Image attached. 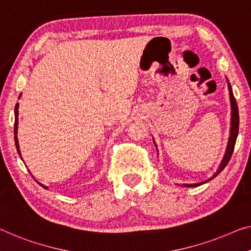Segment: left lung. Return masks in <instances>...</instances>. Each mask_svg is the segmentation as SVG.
Returning a JSON list of instances; mask_svg holds the SVG:
<instances>
[{"mask_svg": "<svg viewBox=\"0 0 251 251\" xmlns=\"http://www.w3.org/2000/svg\"><path fill=\"white\" fill-rule=\"evenodd\" d=\"M227 88H229V92H230V102H231V127H230V136H229V141H227V145H226V153H224V156L222 159L221 163H220L219 169L216 173L212 176L211 178L207 179L203 182H197V184H184L182 186L185 187H197L205 184L209 180H212L213 178H215L221 171L226 168V166L229 163L231 155H232L233 150H234V144L235 141H237V136H238V132H239V111H238V104L237 101H235L233 92H232V88H231V84L229 83V80H227ZM155 144V143H154ZM156 147V145H155Z\"/></svg>", "mask_w": 251, "mask_h": 251, "instance_id": "1", "label": "left lung"}]
</instances>
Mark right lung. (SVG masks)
<instances>
[{"label":"right lung","instance_id":"add662e5","mask_svg":"<svg viewBox=\"0 0 251 251\" xmlns=\"http://www.w3.org/2000/svg\"><path fill=\"white\" fill-rule=\"evenodd\" d=\"M21 96V95H20ZM20 96H19V98H20ZM18 109H19V103H17L16 104V108H14V116H16V121H14V134H16V135H14V142H16V147H17V151H18V153H19V155L21 156V153H20V148H19V142H18V136H17V133H18V115H19V111H18ZM38 182V181H37ZM38 184L43 187V188H45V189H47V187L46 186H44V185H42L40 184V182H38Z\"/></svg>","mask_w":251,"mask_h":251}]
</instances>
